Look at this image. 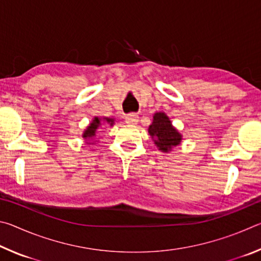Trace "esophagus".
Wrapping results in <instances>:
<instances>
[{
	"instance_id": "esophagus-1",
	"label": "esophagus",
	"mask_w": 261,
	"mask_h": 261,
	"mask_svg": "<svg viewBox=\"0 0 261 261\" xmlns=\"http://www.w3.org/2000/svg\"><path fill=\"white\" fill-rule=\"evenodd\" d=\"M138 118H139L138 115L135 113H131V114H127L125 116V122L127 123V124H137Z\"/></svg>"
}]
</instances>
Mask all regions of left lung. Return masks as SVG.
Returning a JSON list of instances; mask_svg holds the SVG:
<instances>
[{"mask_svg":"<svg viewBox=\"0 0 261 261\" xmlns=\"http://www.w3.org/2000/svg\"><path fill=\"white\" fill-rule=\"evenodd\" d=\"M148 132L154 138V144L162 152L170 151L182 140V136L171 125V122L165 113L154 114L153 123L149 125Z\"/></svg>","mask_w":261,"mask_h":261,"instance_id":"obj_1","label":"left lung"}]
</instances>
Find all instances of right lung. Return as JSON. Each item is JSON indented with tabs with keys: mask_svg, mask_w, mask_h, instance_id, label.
Here are the masks:
<instances>
[{
	"mask_svg": "<svg viewBox=\"0 0 261 261\" xmlns=\"http://www.w3.org/2000/svg\"><path fill=\"white\" fill-rule=\"evenodd\" d=\"M105 121L110 123V125L114 124V120L113 118H107L105 117ZM101 125V120L98 117H95L93 122L91 123L90 125H88L87 129L85 130V132H84V138H92V137H94L95 134H96V130H98V127Z\"/></svg>",
	"mask_w": 261,
	"mask_h": 261,
	"instance_id": "obj_1",
	"label": "right lung"
}]
</instances>
